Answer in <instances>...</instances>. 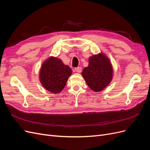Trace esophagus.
<instances>
[{
  "label": "esophagus",
  "mask_w": 150,
  "mask_h": 150,
  "mask_svg": "<svg viewBox=\"0 0 150 150\" xmlns=\"http://www.w3.org/2000/svg\"><path fill=\"white\" fill-rule=\"evenodd\" d=\"M75 71L78 72V73H80V72H81V71H82V68H81V67H76L75 68Z\"/></svg>",
  "instance_id": "obj_1"
}]
</instances>
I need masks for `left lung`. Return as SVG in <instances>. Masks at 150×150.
<instances>
[{"label": "left lung", "instance_id": "obj_1", "mask_svg": "<svg viewBox=\"0 0 150 150\" xmlns=\"http://www.w3.org/2000/svg\"><path fill=\"white\" fill-rule=\"evenodd\" d=\"M113 70L108 57L103 53L89 58V65L82 72V76L89 87L95 92L101 91L110 83Z\"/></svg>", "mask_w": 150, "mask_h": 150}]
</instances>
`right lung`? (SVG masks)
<instances>
[{
  "instance_id": "1",
  "label": "right lung",
  "mask_w": 150,
  "mask_h": 150,
  "mask_svg": "<svg viewBox=\"0 0 150 150\" xmlns=\"http://www.w3.org/2000/svg\"><path fill=\"white\" fill-rule=\"evenodd\" d=\"M39 73L42 85L49 92L56 94L64 88L72 70L60 59L50 57L42 63Z\"/></svg>"
}]
</instances>
